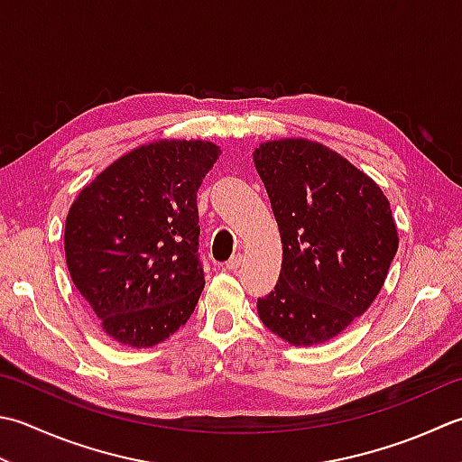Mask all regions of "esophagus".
Here are the masks:
<instances>
[{"label":"esophagus","mask_w":462,"mask_h":462,"mask_svg":"<svg viewBox=\"0 0 462 462\" xmlns=\"http://www.w3.org/2000/svg\"><path fill=\"white\" fill-rule=\"evenodd\" d=\"M242 254H234L228 262H226V268H228V270H238L240 266H242Z\"/></svg>","instance_id":"34e87169"}]
</instances>
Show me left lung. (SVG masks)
I'll return each instance as SVG.
<instances>
[{"label":"left lung","instance_id":"obj_1","mask_svg":"<svg viewBox=\"0 0 462 462\" xmlns=\"http://www.w3.org/2000/svg\"><path fill=\"white\" fill-rule=\"evenodd\" d=\"M254 164L282 240L278 284L258 298V316L294 346L322 345L381 292L399 250L391 204L374 180L319 142H264Z\"/></svg>","mask_w":462,"mask_h":462}]
</instances>
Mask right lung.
I'll return each instance as SVG.
<instances>
[{
	"label": "right lung",
	"mask_w": 462,
	"mask_h": 462,
	"mask_svg": "<svg viewBox=\"0 0 462 462\" xmlns=\"http://www.w3.org/2000/svg\"><path fill=\"white\" fill-rule=\"evenodd\" d=\"M220 148L160 140L117 158L71 204L66 262L107 337L160 345L192 316L204 291L196 192Z\"/></svg>",
	"instance_id": "1"
}]
</instances>
